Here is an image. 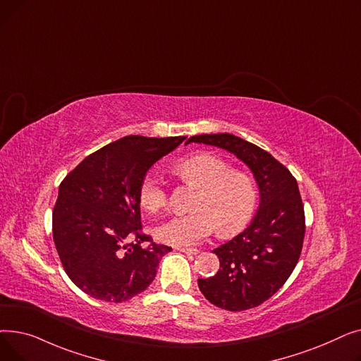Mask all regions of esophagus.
Wrapping results in <instances>:
<instances>
[{"label": "esophagus", "mask_w": 361, "mask_h": 361, "mask_svg": "<svg viewBox=\"0 0 361 361\" xmlns=\"http://www.w3.org/2000/svg\"><path fill=\"white\" fill-rule=\"evenodd\" d=\"M177 250L181 252V253H184V255H197V253H199V250H196V249H183V247H177Z\"/></svg>", "instance_id": "obj_1"}]
</instances>
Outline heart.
I'll list each match as a JSON object with an SVG mask.
<instances>
[{
	"label": "heart",
	"mask_w": 361,
	"mask_h": 361,
	"mask_svg": "<svg viewBox=\"0 0 361 361\" xmlns=\"http://www.w3.org/2000/svg\"><path fill=\"white\" fill-rule=\"evenodd\" d=\"M176 174L200 188L193 214L169 218L157 228L159 241L174 247H195L216 231L235 233L247 225L257 206L255 181L212 154H202L180 161ZM139 203L145 211L157 214L168 204L162 180L149 173L139 185Z\"/></svg>",
	"instance_id": "1"
}]
</instances>
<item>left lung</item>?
<instances>
[{"instance_id": "left-lung-1", "label": "left lung", "mask_w": 361, "mask_h": 361, "mask_svg": "<svg viewBox=\"0 0 361 361\" xmlns=\"http://www.w3.org/2000/svg\"><path fill=\"white\" fill-rule=\"evenodd\" d=\"M218 146L247 165L260 192L250 225L214 250L219 271L199 279L202 294L216 307L241 312L271 298L293 274L306 233L297 180L269 152L230 133L200 135L185 143Z\"/></svg>"}]
</instances>
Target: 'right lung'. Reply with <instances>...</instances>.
Here are the masks:
<instances>
[{"mask_svg": "<svg viewBox=\"0 0 361 361\" xmlns=\"http://www.w3.org/2000/svg\"><path fill=\"white\" fill-rule=\"evenodd\" d=\"M183 140L126 136L86 157L61 181L52 235L66 274L83 293L121 302L155 279L162 256L173 249L142 233L139 185Z\"/></svg>", "mask_w": 361, "mask_h": 361, "instance_id": "obj_1", "label": "right lung"}]
</instances>
